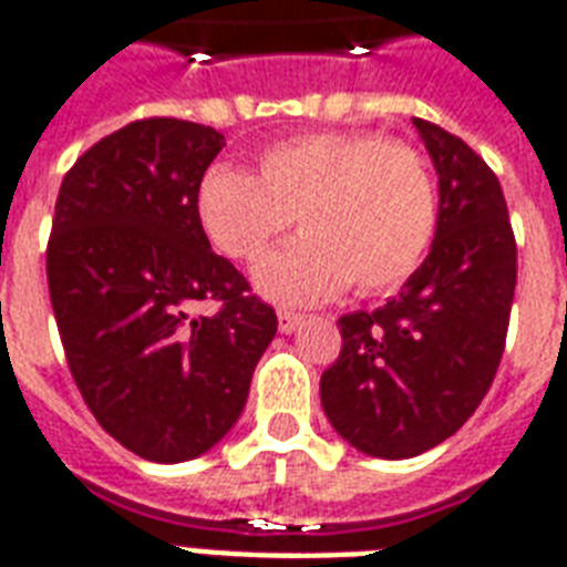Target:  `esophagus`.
Instances as JSON below:
<instances>
[{"mask_svg":"<svg viewBox=\"0 0 567 567\" xmlns=\"http://www.w3.org/2000/svg\"><path fill=\"white\" fill-rule=\"evenodd\" d=\"M302 323V315H297V311H288V309H279V332L282 336H291V332H297Z\"/></svg>","mask_w":567,"mask_h":567,"instance_id":"obj_1","label":"esophagus"}]
</instances>
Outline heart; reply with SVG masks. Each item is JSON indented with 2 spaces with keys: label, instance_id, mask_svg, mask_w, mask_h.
Masks as SVG:
<instances>
[{
  "label": "heart",
  "instance_id": "1",
  "mask_svg": "<svg viewBox=\"0 0 567 567\" xmlns=\"http://www.w3.org/2000/svg\"><path fill=\"white\" fill-rule=\"evenodd\" d=\"M196 214L214 247L258 261L288 226L302 238L256 270L258 288L285 302H318L350 282L385 291L421 265L435 235V185L412 146L371 132H311L267 146L258 176L208 167Z\"/></svg>",
  "mask_w": 567,
  "mask_h": 567
}]
</instances>
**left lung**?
<instances>
[{
	"label": "left lung",
	"mask_w": 567,
	"mask_h": 567,
	"mask_svg": "<svg viewBox=\"0 0 567 567\" xmlns=\"http://www.w3.org/2000/svg\"><path fill=\"white\" fill-rule=\"evenodd\" d=\"M412 123L439 173L430 256L382 309L338 320L341 355L320 377L332 430L377 458L421 456L476 412L501 364L518 279L497 176L462 137Z\"/></svg>",
	"instance_id": "1"
}]
</instances>
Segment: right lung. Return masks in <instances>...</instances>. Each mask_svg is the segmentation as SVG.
I'll return each mask as SVG.
<instances>
[{
    "label": "right lung",
    "instance_id": "add662e5",
    "mask_svg": "<svg viewBox=\"0 0 567 567\" xmlns=\"http://www.w3.org/2000/svg\"><path fill=\"white\" fill-rule=\"evenodd\" d=\"M226 137L153 117L102 137L58 190L49 300L66 364L109 435L150 462L203 456L235 426L276 311L214 256L196 190ZM221 311L194 319L189 306Z\"/></svg>",
    "mask_w": 567,
    "mask_h": 567
}]
</instances>
